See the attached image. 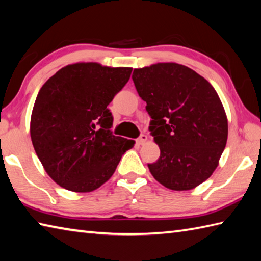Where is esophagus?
<instances>
[{
    "label": "esophagus",
    "mask_w": 261,
    "mask_h": 261,
    "mask_svg": "<svg viewBox=\"0 0 261 261\" xmlns=\"http://www.w3.org/2000/svg\"><path fill=\"white\" fill-rule=\"evenodd\" d=\"M136 141H137L138 145H144L145 142L147 141V136L146 135H141Z\"/></svg>",
    "instance_id": "esophagus-1"
}]
</instances>
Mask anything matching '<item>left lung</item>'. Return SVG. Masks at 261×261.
I'll use <instances>...</instances> for the list:
<instances>
[{
	"label": "left lung",
	"mask_w": 261,
	"mask_h": 261,
	"mask_svg": "<svg viewBox=\"0 0 261 261\" xmlns=\"http://www.w3.org/2000/svg\"><path fill=\"white\" fill-rule=\"evenodd\" d=\"M138 94L151 117L150 134L161 156L148 164L167 189L186 191L216 170L226 146L227 116L208 81L186 65L167 62L134 70Z\"/></svg>",
	"instance_id": "8db88e82"
}]
</instances>
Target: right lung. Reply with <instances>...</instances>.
I'll use <instances>...</instances> for the list:
<instances>
[{"label": "right lung", "instance_id": "obj_1", "mask_svg": "<svg viewBox=\"0 0 261 261\" xmlns=\"http://www.w3.org/2000/svg\"><path fill=\"white\" fill-rule=\"evenodd\" d=\"M132 68L96 62L69 64L40 88L30 137L44 170L66 190L91 192L114 174L135 140L112 135L107 109L129 81Z\"/></svg>", "mask_w": 261, "mask_h": 261}]
</instances>
